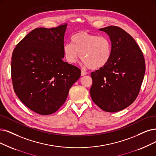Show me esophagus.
<instances>
[{"mask_svg":"<svg viewBox=\"0 0 156 156\" xmlns=\"http://www.w3.org/2000/svg\"><path fill=\"white\" fill-rule=\"evenodd\" d=\"M87 74V72H85L84 70H81V76H85V75H86Z\"/></svg>","mask_w":156,"mask_h":156,"instance_id":"esophagus-1","label":"esophagus"}]
</instances>
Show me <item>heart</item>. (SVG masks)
Returning <instances> with one entry per match:
<instances>
[{"instance_id":"heart-1","label":"heart","mask_w":156,"mask_h":156,"mask_svg":"<svg viewBox=\"0 0 156 156\" xmlns=\"http://www.w3.org/2000/svg\"><path fill=\"white\" fill-rule=\"evenodd\" d=\"M71 41L63 46L64 56L69 63H76L80 56L85 66L97 70L110 60L111 43L106 36L79 31L72 36Z\"/></svg>"}]
</instances>
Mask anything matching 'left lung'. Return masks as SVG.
I'll use <instances>...</instances> for the list:
<instances>
[{
  "label": "left lung",
  "mask_w": 156,
  "mask_h": 156,
  "mask_svg": "<svg viewBox=\"0 0 156 156\" xmlns=\"http://www.w3.org/2000/svg\"><path fill=\"white\" fill-rule=\"evenodd\" d=\"M99 30L109 36L111 55L106 65L91 73L90 95L101 109L114 113L128 107L138 97L145 62L139 45L123 29L111 26Z\"/></svg>",
  "instance_id": "obj_1"
}]
</instances>
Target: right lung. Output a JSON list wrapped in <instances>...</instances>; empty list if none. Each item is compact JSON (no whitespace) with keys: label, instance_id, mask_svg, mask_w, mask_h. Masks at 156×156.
<instances>
[{"label":"right lung","instance_id":"1","mask_svg":"<svg viewBox=\"0 0 156 156\" xmlns=\"http://www.w3.org/2000/svg\"><path fill=\"white\" fill-rule=\"evenodd\" d=\"M67 23L36 28L18 43L12 54L11 79L21 102L35 113L57 111L81 70L63 61Z\"/></svg>","mask_w":156,"mask_h":156}]
</instances>
